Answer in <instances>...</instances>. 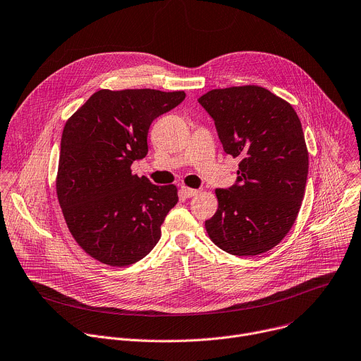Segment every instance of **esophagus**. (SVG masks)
<instances>
[{"label": "esophagus", "mask_w": 361, "mask_h": 361, "mask_svg": "<svg viewBox=\"0 0 361 361\" xmlns=\"http://www.w3.org/2000/svg\"><path fill=\"white\" fill-rule=\"evenodd\" d=\"M181 192L185 195V197H194V195H197L200 192V190H195V188H190V187H181Z\"/></svg>", "instance_id": "34e87169"}]
</instances>
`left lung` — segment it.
Here are the masks:
<instances>
[{
	"label": "left lung",
	"instance_id": "obj_1",
	"mask_svg": "<svg viewBox=\"0 0 361 361\" xmlns=\"http://www.w3.org/2000/svg\"><path fill=\"white\" fill-rule=\"evenodd\" d=\"M199 102L214 119L224 152L240 159L238 183L216 190L209 238L231 255L265 253L288 235L305 194L301 121L290 104L256 85L213 89Z\"/></svg>",
	"mask_w": 361,
	"mask_h": 361
}]
</instances>
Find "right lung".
Returning <instances> with one entry per match:
<instances>
[{
	"mask_svg": "<svg viewBox=\"0 0 361 361\" xmlns=\"http://www.w3.org/2000/svg\"><path fill=\"white\" fill-rule=\"evenodd\" d=\"M184 97L183 90L101 89L64 125L57 199L76 243L101 264L129 267L158 243L178 190L155 185L130 166L148 152L151 122Z\"/></svg>",
	"mask_w": 361,
	"mask_h": 361,
	"instance_id": "obj_1",
	"label": "right lung"
}]
</instances>
